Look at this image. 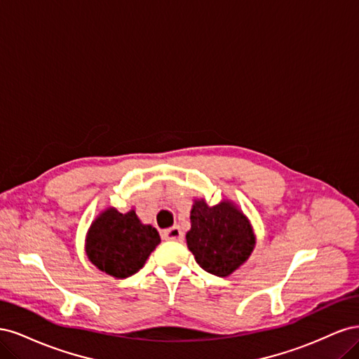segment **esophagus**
<instances>
[{
	"label": "esophagus",
	"instance_id": "1",
	"mask_svg": "<svg viewBox=\"0 0 359 359\" xmlns=\"http://www.w3.org/2000/svg\"><path fill=\"white\" fill-rule=\"evenodd\" d=\"M163 238L165 240H169V241H182V232L178 226H173V227H169V229H166L165 232H163Z\"/></svg>",
	"mask_w": 359,
	"mask_h": 359
}]
</instances>
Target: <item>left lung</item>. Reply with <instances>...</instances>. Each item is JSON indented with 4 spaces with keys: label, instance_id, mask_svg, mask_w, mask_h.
Here are the masks:
<instances>
[{
    "label": "left lung",
    "instance_id": "1",
    "mask_svg": "<svg viewBox=\"0 0 359 359\" xmlns=\"http://www.w3.org/2000/svg\"><path fill=\"white\" fill-rule=\"evenodd\" d=\"M187 247L206 273L227 277L252 256L256 247L253 226L243 210L231 199L208 205L194 199L190 211Z\"/></svg>",
    "mask_w": 359,
    "mask_h": 359
}]
</instances>
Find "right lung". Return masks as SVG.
I'll use <instances>...</instances> for the list:
<instances>
[{"mask_svg": "<svg viewBox=\"0 0 359 359\" xmlns=\"http://www.w3.org/2000/svg\"><path fill=\"white\" fill-rule=\"evenodd\" d=\"M160 243L156 227L140 222L135 208L121 214L107 206L86 232L85 255L102 273L127 278L145 265Z\"/></svg>", "mask_w": 359, "mask_h": 359, "instance_id": "right-lung-1", "label": "right lung"}]
</instances>
